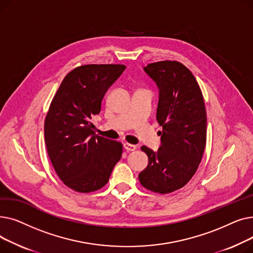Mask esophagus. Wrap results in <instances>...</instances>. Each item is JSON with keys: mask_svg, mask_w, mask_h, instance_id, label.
<instances>
[{"mask_svg": "<svg viewBox=\"0 0 253 253\" xmlns=\"http://www.w3.org/2000/svg\"><path fill=\"white\" fill-rule=\"evenodd\" d=\"M124 149L128 152H133L136 150V147L134 144H131V143H128V142H125L124 143Z\"/></svg>", "mask_w": 253, "mask_h": 253, "instance_id": "esophagus-1", "label": "esophagus"}]
</instances>
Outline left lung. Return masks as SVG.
<instances>
[{
    "label": "left lung",
    "mask_w": 253,
    "mask_h": 253,
    "mask_svg": "<svg viewBox=\"0 0 253 253\" xmlns=\"http://www.w3.org/2000/svg\"><path fill=\"white\" fill-rule=\"evenodd\" d=\"M143 70L159 88L157 121L163 130L157 152L141 147L149 164L138 178L147 190L168 194L184 187L202 160L207 125L204 98L194 75L178 61H158Z\"/></svg>",
    "instance_id": "1"
}]
</instances>
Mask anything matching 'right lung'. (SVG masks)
I'll list each match as a JSON object with an SVG mask.
<instances>
[{
  "label": "right lung",
  "instance_id": "add662e5",
  "mask_svg": "<svg viewBox=\"0 0 253 253\" xmlns=\"http://www.w3.org/2000/svg\"><path fill=\"white\" fill-rule=\"evenodd\" d=\"M124 64H86L64 77L44 125L50 161L62 182L79 193L108 183L121 159V142L95 135L90 120L98 115L105 92L122 75Z\"/></svg>",
  "mask_w": 253,
  "mask_h": 253
}]
</instances>
